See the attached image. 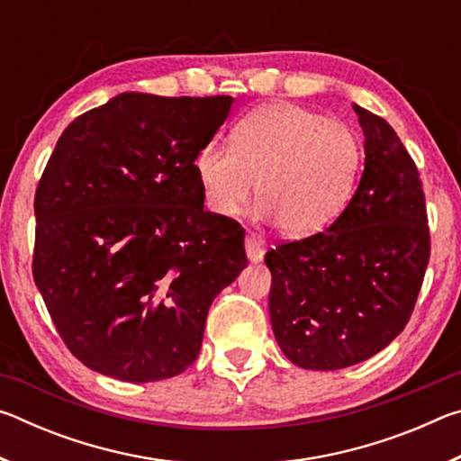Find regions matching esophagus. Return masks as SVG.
<instances>
[{
    "label": "esophagus",
    "instance_id": "esophagus-1",
    "mask_svg": "<svg viewBox=\"0 0 461 461\" xmlns=\"http://www.w3.org/2000/svg\"><path fill=\"white\" fill-rule=\"evenodd\" d=\"M264 252H267V244L256 231H248L246 236V254L249 262H260L264 258Z\"/></svg>",
    "mask_w": 461,
    "mask_h": 461
}]
</instances>
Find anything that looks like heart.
Segmentation results:
<instances>
[{
    "mask_svg": "<svg viewBox=\"0 0 461 461\" xmlns=\"http://www.w3.org/2000/svg\"><path fill=\"white\" fill-rule=\"evenodd\" d=\"M360 162V142L346 123L293 104H270L233 126L231 148L203 146L193 170L213 215L240 213L256 186L262 220L276 221L288 238H307L346 209Z\"/></svg>",
    "mask_w": 461,
    "mask_h": 461,
    "instance_id": "1",
    "label": "heart"
}]
</instances>
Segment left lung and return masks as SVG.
<instances>
[{
  "label": "left lung",
  "mask_w": 461,
  "mask_h": 461,
  "mask_svg": "<svg viewBox=\"0 0 461 461\" xmlns=\"http://www.w3.org/2000/svg\"><path fill=\"white\" fill-rule=\"evenodd\" d=\"M364 130V173L325 231L264 256L270 323L283 354L305 370L368 360L415 309L431 254L423 183L386 120L354 105Z\"/></svg>",
  "instance_id": "left-lung-1"
}]
</instances>
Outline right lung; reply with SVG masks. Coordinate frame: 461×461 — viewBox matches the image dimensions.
Instances as JSON below:
<instances>
[{"label":"right lung","instance_id":"1","mask_svg":"<svg viewBox=\"0 0 461 461\" xmlns=\"http://www.w3.org/2000/svg\"><path fill=\"white\" fill-rule=\"evenodd\" d=\"M233 97L120 93L62 131L36 189L32 275L77 360L123 382L197 360L209 307L248 267L203 209L193 160Z\"/></svg>","mask_w":461,"mask_h":461}]
</instances>
